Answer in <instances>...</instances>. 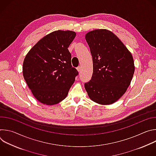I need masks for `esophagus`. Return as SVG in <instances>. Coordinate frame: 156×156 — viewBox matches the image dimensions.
<instances>
[{"label": "esophagus", "mask_w": 156, "mask_h": 156, "mask_svg": "<svg viewBox=\"0 0 156 156\" xmlns=\"http://www.w3.org/2000/svg\"><path fill=\"white\" fill-rule=\"evenodd\" d=\"M76 70H77V71H78V72H80V71H81V67L80 66H78V67L76 68Z\"/></svg>", "instance_id": "obj_1"}]
</instances>
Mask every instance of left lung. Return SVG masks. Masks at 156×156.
<instances>
[{
    "label": "left lung",
    "mask_w": 156,
    "mask_h": 156,
    "mask_svg": "<svg viewBox=\"0 0 156 156\" xmlns=\"http://www.w3.org/2000/svg\"><path fill=\"white\" fill-rule=\"evenodd\" d=\"M93 58L91 80L84 84L93 101L110 105L126 92L135 72L131 53L112 31L94 30L85 35Z\"/></svg>",
    "instance_id": "obj_1"
}]
</instances>
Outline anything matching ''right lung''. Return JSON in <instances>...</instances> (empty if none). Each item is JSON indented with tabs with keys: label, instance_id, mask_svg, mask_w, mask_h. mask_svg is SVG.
<instances>
[{
	"label": "right lung",
	"instance_id": "add662e5",
	"mask_svg": "<svg viewBox=\"0 0 156 156\" xmlns=\"http://www.w3.org/2000/svg\"><path fill=\"white\" fill-rule=\"evenodd\" d=\"M76 36L72 31H53L41 39L27 54L23 75L34 97L52 105L63 101L78 72L72 67L68 48Z\"/></svg>",
	"mask_w": 156,
	"mask_h": 156
}]
</instances>
